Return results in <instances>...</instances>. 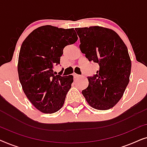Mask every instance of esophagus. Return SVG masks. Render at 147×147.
<instances>
[{"label":"esophagus","instance_id":"34e87169","mask_svg":"<svg viewBox=\"0 0 147 147\" xmlns=\"http://www.w3.org/2000/svg\"><path fill=\"white\" fill-rule=\"evenodd\" d=\"M74 78H81L82 77V76H80V75H78V74H74Z\"/></svg>","mask_w":147,"mask_h":147}]
</instances>
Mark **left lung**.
<instances>
[{
	"mask_svg": "<svg viewBox=\"0 0 147 147\" xmlns=\"http://www.w3.org/2000/svg\"><path fill=\"white\" fill-rule=\"evenodd\" d=\"M80 48L90 61L99 65L89 85L82 93L88 104L100 110L114 107L123 96L131 71L128 49L113 30L100 26L76 28Z\"/></svg>",
	"mask_w": 147,
	"mask_h": 147,
	"instance_id": "8db88e82",
	"label": "left lung"
}]
</instances>
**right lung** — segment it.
<instances>
[{"label": "right lung", "mask_w": 147, "mask_h": 147, "mask_svg": "<svg viewBox=\"0 0 147 147\" xmlns=\"http://www.w3.org/2000/svg\"><path fill=\"white\" fill-rule=\"evenodd\" d=\"M74 29L45 25L33 30L20 49L18 74L24 93L40 112L52 114L61 109L74 82L72 75L55 76L63 48L76 43Z\"/></svg>", "instance_id": "right-lung-1"}]
</instances>
